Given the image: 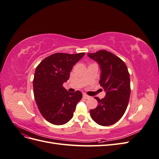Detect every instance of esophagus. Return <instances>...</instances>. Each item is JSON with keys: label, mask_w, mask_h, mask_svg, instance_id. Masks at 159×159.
Returning <instances> with one entry per match:
<instances>
[{"label": "esophagus", "mask_w": 159, "mask_h": 159, "mask_svg": "<svg viewBox=\"0 0 159 159\" xmlns=\"http://www.w3.org/2000/svg\"><path fill=\"white\" fill-rule=\"evenodd\" d=\"M83 98H84V99H88L90 98V96L88 95L87 94H84V95H83Z\"/></svg>", "instance_id": "obj_1"}]
</instances>
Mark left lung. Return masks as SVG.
<instances>
[{
	"instance_id": "8db88e82",
	"label": "left lung",
	"mask_w": 159,
	"mask_h": 159,
	"mask_svg": "<svg viewBox=\"0 0 159 159\" xmlns=\"http://www.w3.org/2000/svg\"><path fill=\"white\" fill-rule=\"evenodd\" d=\"M88 56L99 64V84L106 91L104 98L95 97L98 105L90 110L91 117L100 125H111L123 117L129 103L131 85L127 67L118 56L104 50Z\"/></svg>"
}]
</instances>
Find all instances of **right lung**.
Masks as SVG:
<instances>
[{
    "label": "right lung",
    "mask_w": 159,
    "mask_h": 159,
    "mask_svg": "<svg viewBox=\"0 0 159 159\" xmlns=\"http://www.w3.org/2000/svg\"><path fill=\"white\" fill-rule=\"evenodd\" d=\"M84 55V52L56 53L46 57L36 67L34 95L40 113L52 124L61 125L68 123L82 98L80 91L68 92L63 84L69 79L72 67Z\"/></svg>",
    "instance_id": "right-lung-1"
}]
</instances>
